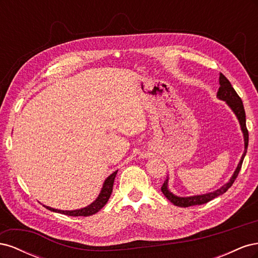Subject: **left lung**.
Returning <instances> with one entry per match:
<instances>
[{"mask_svg":"<svg viewBox=\"0 0 258 258\" xmlns=\"http://www.w3.org/2000/svg\"><path fill=\"white\" fill-rule=\"evenodd\" d=\"M216 97L222 101H225L226 104H227L231 108V111L237 116V118L240 123V127H241V131H242V134H243L244 152H243V154H242V157L238 163L235 172H233V174L229 178V181L226 184H224L221 188H218L214 191L202 194V195H196V196L179 197V196H176V195H174L173 192L170 191L169 187H168V182H169V177H168L161 187V191L167 197V199L172 202L174 206L187 208L190 206L207 204V202L214 199L215 197L221 196V195L227 191L229 187L233 184V182H235V179L237 178V176L240 172V169L242 166V162H243V159L245 157L247 144H248V132H247L246 123H245V112H244V107H243V103H242L241 98L238 96L236 90L233 89L230 82L226 79V77L222 73H220V88H218Z\"/></svg>","mask_w":258,"mask_h":258,"instance_id":"obj_1","label":"left lung"}]
</instances>
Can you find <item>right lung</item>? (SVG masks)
<instances>
[{"label": "right lung", "instance_id": "obj_1", "mask_svg": "<svg viewBox=\"0 0 258 258\" xmlns=\"http://www.w3.org/2000/svg\"><path fill=\"white\" fill-rule=\"evenodd\" d=\"M117 174V171L113 172L110 176L106 177V179L103 183L102 188H101V191L99 194V196L97 197V199L90 204L89 206L79 209V210H72V211H63V210H58V209H53L47 206H44L46 209H48L52 212H57V213H61V214H66V215H70V216H90L92 214H96L97 212L102 209L106 202L108 201L111 197V194L113 191V184H114V179L115 176Z\"/></svg>", "mask_w": 258, "mask_h": 258}]
</instances>
